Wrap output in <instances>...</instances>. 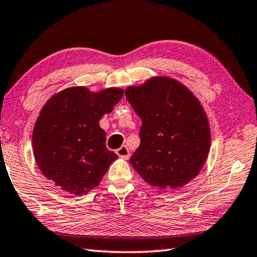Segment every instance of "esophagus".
<instances>
[{
	"mask_svg": "<svg viewBox=\"0 0 257 257\" xmlns=\"http://www.w3.org/2000/svg\"><path fill=\"white\" fill-rule=\"evenodd\" d=\"M117 155L120 157V158H122V159H124V160H128L129 159V157H130V152H129V150H128V148L125 146H121L120 147L119 149H117Z\"/></svg>",
	"mask_w": 257,
	"mask_h": 257,
	"instance_id": "obj_1",
	"label": "esophagus"
}]
</instances>
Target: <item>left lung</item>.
<instances>
[{
  "instance_id": "obj_1",
  "label": "left lung",
  "mask_w": 257,
  "mask_h": 257,
  "mask_svg": "<svg viewBox=\"0 0 257 257\" xmlns=\"http://www.w3.org/2000/svg\"><path fill=\"white\" fill-rule=\"evenodd\" d=\"M143 120L140 146L130 158L134 169L155 188L188 184L203 168L211 146L209 119L187 86L155 76L124 90Z\"/></svg>"
}]
</instances>
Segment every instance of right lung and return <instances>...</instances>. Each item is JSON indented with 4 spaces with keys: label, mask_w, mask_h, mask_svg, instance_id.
<instances>
[{
    "label": "right lung",
    "mask_w": 257,
    "mask_h": 257,
    "mask_svg": "<svg viewBox=\"0 0 257 257\" xmlns=\"http://www.w3.org/2000/svg\"><path fill=\"white\" fill-rule=\"evenodd\" d=\"M122 96L123 89L117 87L94 92L76 86L53 95L42 108L33 129V154L42 173L58 189L88 193L117 159L107 150L99 120Z\"/></svg>",
    "instance_id": "right-lung-1"
}]
</instances>
